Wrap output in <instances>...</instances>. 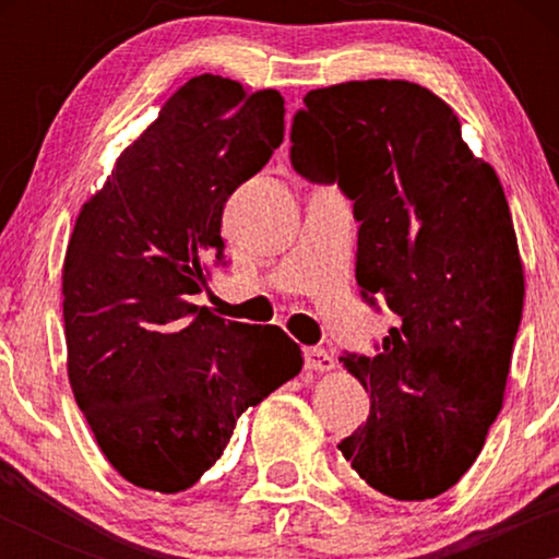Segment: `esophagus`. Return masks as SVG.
Listing matches in <instances>:
<instances>
[{
    "label": "esophagus",
    "instance_id": "esophagus-1",
    "mask_svg": "<svg viewBox=\"0 0 559 559\" xmlns=\"http://www.w3.org/2000/svg\"><path fill=\"white\" fill-rule=\"evenodd\" d=\"M335 367L333 357H330L325 349L320 347H308L306 349V370L310 372H330Z\"/></svg>",
    "mask_w": 559,
    "mask_h": 559
}]
</instances>
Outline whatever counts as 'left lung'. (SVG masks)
Wrapping results in <instances>:
<instances>
[{"label":"left lung","mask_w":559,"mask_h":559,"mask_svg":"<svg viewBox=\"0 0 559 559\" xmlns=\"http://www.w3.org/2000/svg\"><path fill=\"white\" fill-rule=\"evenodd\" d=\"M302 103L290 163L353 200L359 288L402 318L374 357H343L370 416L337 449L384 496L437 498L484 449L523 316L503 185L419 83L347 81Z\"/></svg>","instance_id":"1"}]
</instances>
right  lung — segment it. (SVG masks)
<instances>
[{
  "label": "right lung",
  "mask_w": 559,
  "mask_h": 559,
  "mask_svg": "<svg viewBox=\"0 0 559 559\" xmlns=\"http://www.w3.org/2000/svg\"><path fill=\"white\" fill-rule=\"evenodd\" d=\"M283 116L278 91L197 75L75 219L61 273L66 370L103 456L138 488H192L236 419L302 367L281 328L192 302L226 253L224 204L283 143Z\"/></svg>",
  "instance_id": "right-lung-1"
}]
</instances>
